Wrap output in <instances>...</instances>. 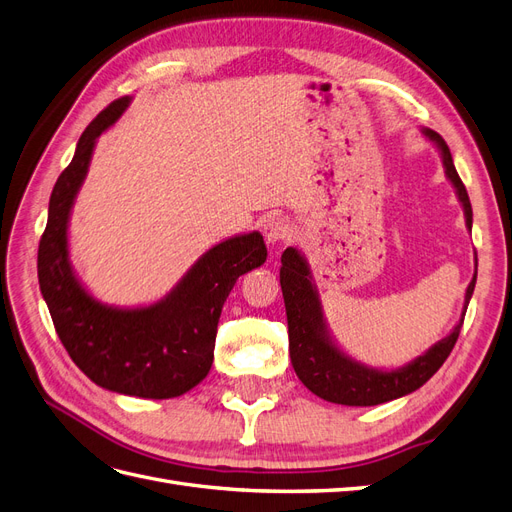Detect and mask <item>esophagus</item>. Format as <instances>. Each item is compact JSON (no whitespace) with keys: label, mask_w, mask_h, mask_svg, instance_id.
I'll list each match as a JSON object with an SVG mask.
<instances>
[{"label":"esophagus","mask_w":512,"mask_h":512,"mask_svg":"<svg viewBox=\"0 0 512 512\" xmlns=\"http://www.w3.org/2000/svg\"><path fill=\"white\" fill-rule=\"evenodd\" d=\"M262 232H265V239L269 245H282L292 239L294 228L290 220L277 215V218H269L265 224H262Z\"/></svg>","instance_id":"1"}]
</instances>
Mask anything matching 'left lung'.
Returning a JSON list of instances; mask_svg holds the SVG:
<instances>
[{
  "mask_svg": "<svg viewBox=\"0 0 512 512\" xmlns=\"http://www.w3.org/2000/svg\"><path fill=\"white\" fill-rule=\"evenodd\" d=\"M423 134L438 147L444 173L448 181L453 183L455 194L463 207V215H466V226L472 230V205L466 185L461 183L457 175L451 149H448L444 138L438 132L423 128ZM280 284L288 318L290 361L299 380L314 395L331 401V404L378 406L384 404V401L404 397L416 389H421L442 367L459 337L463 316H466V309L476 286V271L466 290L463 312L459 322L455 324V329L444 339H440V342L433 344L425 354L416 356L414 361L397 369L369 367L365 363L354 361L352 356H348L337 346L327 327V318H324L322 312V303L312 271H309L307 260L297 247H288L282 254Z\"/></svg>",
  "mask_w": 512,
  "mask_h": 512,
  "instance_id": "1",
  "label": "left lung"
}]
</instances>
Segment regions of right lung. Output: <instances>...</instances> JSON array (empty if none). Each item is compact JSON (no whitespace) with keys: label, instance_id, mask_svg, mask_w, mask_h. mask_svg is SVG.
Listing matches in <instances>:
<instances>
[{"label":"right lung","instance_id":"add662e5","mask_svg":"<svg viewBox=\"0 0 512 512\" xmlns=\"http://www.w3.org/2000/svg\"><path fill=\"white\" fill-rule=\"evenodd\" d=\"M130 102L115 100L89 123L59 175L38 247V282L61 344L91 382L121 395L170 399L209 374L224 301L243 273L267 260V245L258 230L213 245L151 305H108L83 286L68 250L72 207L98 136Z\"/></svg>","mask_w":512,"mask_h":512}]
</instances>
